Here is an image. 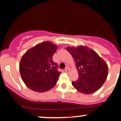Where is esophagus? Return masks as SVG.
<instances>
[{"label":"esophagus","instance_id":"1","mask_svg":"<svg viewBox=\"0 0 121 121\" xmlns=\"http://www.w3.org/2000/svg\"><path fill=\"white\" fill-rule=\"evenodd\" d=\"M64 71H65L66 73H68V72H69V71H70V69H69V68L68 67H66L65 68V69H64Z\"/></svg>","mask_w":121,"mask_h":121}]
</instances>
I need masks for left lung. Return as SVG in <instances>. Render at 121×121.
<instances>
[{"mask_svg": "<svg viewBox=\"0 0 121 121\" xmlns=\"http://www.w3.org/2000/svg\"><path fill=\"white\" fill-rule=\"evenodd\" d=\"M66 49L73 56L78 71L79 77L72 82L73 86L85 94L98 90L108 75L107 63L95 52L86 47H68Z\"/></svg>", "mask_w": 121, "mask_h": 121, "instance_id": "obj_1", "label": "left lung"}]
</instances>
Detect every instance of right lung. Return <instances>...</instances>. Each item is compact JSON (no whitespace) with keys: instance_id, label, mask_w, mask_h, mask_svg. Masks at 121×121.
Segmentation results:
<instances>
[{"instance_id":"obj_1","label":"right lung","mask_w":121,"mask_h":121,"mask_svg":"<svg viewBox=\"0 0 121 121\" xmlns=\"http://www.w3.org/2000/svg\"><path fill=\"white\" fill-rule=\"evenodd\" d=\"M57 46L49 41L36 45L27 51L20 63L23 82L30 90L38 92L48 91L56 85L61 72L53 61Z\"/></svg>"}]
</instances>
